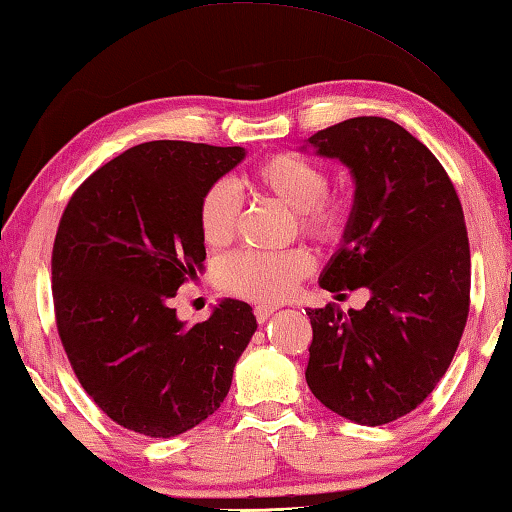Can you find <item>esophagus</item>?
Segmentation results:
<instances>
[{"mask_svg":"<svg viewBox=\"0 0 512 512\" xmlns=\"http://www.w3.org/2000/svg\"><path fill=\"white\" fill-rule=\"evenodd\" d=\"M277 311V306L275 304H257L255 306V318H257V322H266L268 318H271V315Z\"/></svg>","mask_w":512,"mask_h":512,"instance_id":"esophagus-1","label":"esophagus"}]
</instances>
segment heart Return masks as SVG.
Returning a JSON list of instances; mask_svg holds the SVG:
<instances>
[{
  "mask_svg": "<svg viewBox=\"0 0 512 512\" xmlns=\"http://www.w3.org/2000/svg\"><path fill=\"white\" fill-rule=\"evenodd\" d=\"M250 188L282 201L295 210L297 226L322 246H338L347 237L353 206L340 192H329V174L306 156L277 152L259 161L248 172ZM201 237L210 246H224L237 235L241 197L226 179L212 181L203 190L197 208ZM313 271L309 250L291 248L282 253L239 250L221 257L215 282L230 295L253 302H282Z\"/></svg>",
  "mask_w": 512,
  "mask_h": 512,
  "instance_id": "b5f03b06",
  "label": "heart"
}]
</instances>
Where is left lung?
Instances as JSON below:
<instances>
[{"instance_id":"8db88e82","label":"left lung","mask_w":512,"mask_h":512,"mask_svg":"<svg viewBox=\"0 0 512 512\" xmlns=\"http://www.w3.org/2000/svg\"><path fill=\"white\" fill-rule=\"evenodd\" d=\"M356 179L345 244L324 268L331 293L371 291L365 309H306V383L331 412L383 425L416 410L448 371L470 311V244L459 194L394 120L360 116L309 138Z\"/></svg>"}]
</instances>
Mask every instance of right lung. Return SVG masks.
Returning a JSON list of instances; mask_svg holds the SVG:
<instances>
[{
    "label": "right lung",
    "mask_w": 512,
    "mask_h": 512,
    "mask_svg": "<svg viewBox=\"0 0 512 512\" xmlns=\"http://www.w3.org/2000/svg\"><path fill=\"white\" fill-rule=\"evenodd\" d=\"M241 147L136 145L87 176L64 208L51 253L55 327L73 374L111 421L170 439L208 418L257 329L224 300L183 327L170 300L206 259L197 208Z\"/></svg>",
    "instance_id": "add662e5"
}]
</instances>
